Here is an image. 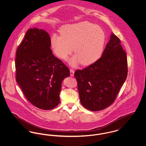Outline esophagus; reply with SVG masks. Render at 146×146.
<instances>
[{
	"label": "esophagus",
	"mask_w": 146,
	"mask_h": 146,
	"mask_svg": "<svg viewBox=\"0 0 146 146\" xmlns=\"http://www.w3.org/2000/svg\"><path fill=\"white\" fill-rule=\"evenodd\" d=\"M70 75L71 76H74V70L73 69H70Z\"/></svg>",
	"instance_id": "34e87169"
}]
</instances>
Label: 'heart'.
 <instances>
[{
    "instance_id": "obj_1",
    "label": "heart",
    "mask_w": 146,
    "mask_h": 146,
    "mask_svg": "<svg viewBox=\"0 0 146 146\" xmlns=\"http://www.w3.org/2000/svg\"><path fill=\"white\" fill-rule=\"evenodd\" d=\"M61 35H52L50 44L57 57L66 60L72 52L76 54L70 58L71 65L80 62L90 65L98 60L103 52L106 40L104 31L101 27L88 21L63 26Z\"/></svg>"
}]
</instances>
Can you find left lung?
Returning <instances> with one entry per match:
<instances>
[{
	"mask_svg": "<svg viewBox=\"0 0 146 146\" xmlns=\"http://www.w3.org/2000/svg\"><path fill=\"white\" fill-rule=\"evenodd\" d=\"M119 38L111 34L102 55L74 72L80 102L91 111H101L115 101L127 75V56Z\"/></svg>",
	"mask_w": 146,
	"mask_h": 146,
	"instance_id": "left-lung-1",
	"label": "left lung"
}]
</instances>
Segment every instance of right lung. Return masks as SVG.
I'll use <instances>...</instances> for the list:
<instances>
[{
  "instance_id": "1",
  "label": "right lung",
  "mask_w": 146,
  "mask_h": 146,
  "mask_svg": "<svg viewBox=\"0 0 146 146\" xmlns=\"http://www.w3.org/2000/svg\"><path fill=\"white\" fill-rule=\"evenodd\" d=\"M50 47L45 31L30 28L17 49L15 59L17 83L28 101L43 110L59 104L62 82L70 76L68 68L52 54Z\"/></svg>"
}]
</instances>
